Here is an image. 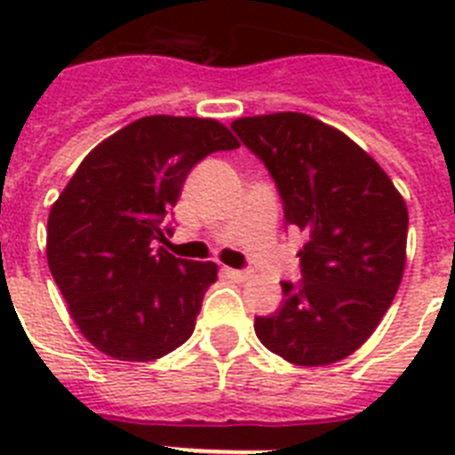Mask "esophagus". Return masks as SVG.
I'll return each mask as SVG.
<instances>
[{"label":"esophagus","instance_id":"obj_1","mask_svg":"<svg viewBox=\"0 0 455 455\" xmlns=\"http://www.w3.org/2000/svg\"><path fill=\"white\" fill-rule=\"evenodd\" d=\"M225 275L232 277V280H236V283H243V280H248L251 271H241V268H225Z\"/></svg>","mask_w":455,"mask_h":455}]
</instances>
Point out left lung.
I'll use <instances>...</instances> for the list:
<instances>
[{"mask_svg": "<svg viewBox=\"0 0 455 455\" xmlns=\"http://www.w3.org/2000/svg\"><path fill=\"white\" fill-rule=\"evenodd\" d=\"M305 235L299 284H283L275 315L257 316L264 347L299 367L339 363L376 331L405 268L408 207L387 172L355 140L307 114L236 118Z\"/></svg>", "mask_w": 455, "mask_h": 455, "instance_id": "8db88e82", "label": "left lung"}]
</instances>
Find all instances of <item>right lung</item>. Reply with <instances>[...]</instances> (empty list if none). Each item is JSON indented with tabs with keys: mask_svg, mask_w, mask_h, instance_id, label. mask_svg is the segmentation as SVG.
<instances>
[{
	"mask_svg": "<svg viewBox=\"0 0 455 455\" xmlns=\"http://www.w3.org/2000/svg\"><path fill=\"white\" fill-rule=\"evenodd\" d=\"M239 140L214 118L146 116L92 148L47 219V264L79 332L104 355L150 363L193 335L214 262L178 259L168 209L200 159Z\"/></svg>",
	"mask_w": 455,
	"mask_h": 455,
	"instance_id": "1",
	"label": "right lung"
}]
</instances>
